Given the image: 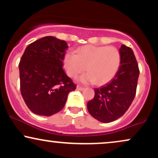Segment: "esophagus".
Here are the masks:
<instances>
[{
    "label": "esophagus",
    "instance_id": "obj_1",
    "mask_svg": "<svg viewBox=\"0 0 158 158\" xmlns=\"http://www.w3.org/2000/svg\"><path fill=\"white\" fill-rule=\"evenodd\" d=\"M77 89H78V90L82 91V90H84V89H85V87H81V86H79V85H77Z\"/></svg>",
    "mask_w": 158,
    "mask_h": 158
}]
</instances>
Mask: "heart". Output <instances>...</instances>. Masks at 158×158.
<instances>
[{"mask_svg":"<svg viewBox=\"0 0 158 158\" xmlns=\"http://www.w3.org/2000/svg\"><path fill=\"white\" fill-rule=\"evenodd\" d=\"M121 55L114 47L87 45L79 48L77 55L73 52L65 54L63 64L68 75L77 77L85 72L79 81L82 83H93L101 85L109 82L118 71Z\"/></svg>","mask_w":158,"mask_h":158,"instance_id":"b5f03b06","label":"heart"}]
</instances>
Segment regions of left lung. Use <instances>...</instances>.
Listing matches in <instances>:
<instances>
[{"label": "left lung", "instance_id": "1", "mask_svg": "<svg viewBox=\"0 0 158 158\" xmlns=\"http://www.w3.org/2000/svg\"><path fill=\"white\" fill-rule=\"evenodd\" d=\"M120 66L110 82L95 88V96L87 103L92 117L101 123H109L121 117L134 99L139 69L134 53L123 44L119 49Z\"/></svg>", "mask_w": 158, "mask_h": 158}]
</instances>
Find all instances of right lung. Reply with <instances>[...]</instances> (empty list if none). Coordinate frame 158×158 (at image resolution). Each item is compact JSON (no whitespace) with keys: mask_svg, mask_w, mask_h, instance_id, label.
I'll list each match as a JSON object with an SVG mask.
<instances>
[{"mask_svg":"<svg viewBox=\"0 0 158 158\" xmlns=\"http://www.w3.org/2000/svg\"><path fill=\"white\" fill-rule=\"evenodd\" d=\"M68 48L54 36L41 38L27 46L19 64L20 91L32 112L49 116L59 112L76 85L63 69Z\"/></svg>","mask_w":158,"mask_h":158,"instance_id":"add662e5","label":"right lung"}]
</instances>
